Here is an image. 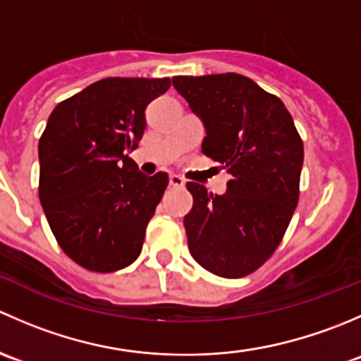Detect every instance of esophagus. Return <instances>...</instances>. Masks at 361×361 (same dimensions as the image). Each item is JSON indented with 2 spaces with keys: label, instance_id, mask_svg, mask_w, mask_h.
Here are the masks:
<instances>
[{
  "label": "esophagus",
  "instance_id": "34e87169",
  "mask_svg": "<svg viewBox=\"0 0 361 361\" xmlns=\"http://www.w3.org/2000/svg\"><path fill=\"white\" fill-rule=\"evenodd\" d=\"M169 183L171 187H185V180L181 176H178V174H171Z\"/></svg>",
  "mask_w": 361,
  "mask_h": 361
}]
</instances>
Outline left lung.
<instances>
[{
  "label": "left lung",
  "instance_id": "obj_1",
  "mask_svg": "<svg viewBox=\"0 0 361 361\" xmlns=\"http://www.w3.org/2000/svg\"><path fill=\"white\" fill-rule=\"evenodd\" d=\"M174 89L202 120V154L221 164L227 192L188 181V250L206 271L243 278L281 243L298 202L304 145L283 101L238 73L174 76Z\"/></svg>",
  "mask_w": 361,
  "mask_h": 361
}]
</instances>
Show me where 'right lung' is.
Listing matches in <instances>:
<instances>
[{
  "mask_svg": "<svg viewBox=\"0 0 361 361\" xmlns=\"http://www.w3.org/2000/svg\"><path fill=\"white\" fill-rule=\"evenodd\" d=\"M169 78H104L63 101L39 137V202L57 243L94 272L140 257L169 178L140 173L129 157L147 127L145 110Z\"/></svg>",
  "mask_w": 361,
  "mask_h": 361,
  "instance_id": "right-lung-1",
  "label": "right lung"
}]
</instances>
